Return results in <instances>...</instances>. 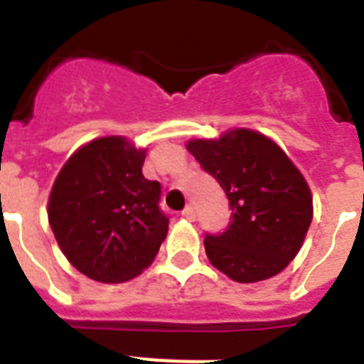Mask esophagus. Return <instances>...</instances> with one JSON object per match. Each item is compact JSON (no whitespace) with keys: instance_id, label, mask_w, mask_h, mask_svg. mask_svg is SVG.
Wrapping results in <instances>:
<instances>
[{"instance_id":"34e87169","label":"esophagus","mask_w":364,"mask_h":364,"mask_svg":"<svg viewBox=\"0 0 364 364\" xmlns=\"http://www.w3.org/2000/svg\"><path fill=\"white\" fill-rule=\"evenodd\" d=\"M181 215L185 217V219H188V221H193L194 217H196V211H194L193 205H187V208L181 211Z\"/></svg>"}]
</instances>
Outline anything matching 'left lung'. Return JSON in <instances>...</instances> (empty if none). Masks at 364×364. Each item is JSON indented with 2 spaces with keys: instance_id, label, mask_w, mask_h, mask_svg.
<instances>
[{
  "instance_id": "1",
  "label": "left lung",
  "mask_w": 364,
  "mask_h": 364,
  "mask_svg": "<svg viewBox=\"0 0 364 364\" xmlns=\"http://www.w3.org/2000/svg\"><path fill=\"white\" fill-rule=\"evenodd\" d=\"M188 153L225 191L230 221L205 234V255L240 283L276 276L302 247L311 223L308 183L276 143L253 130L194 139Z\"/></svg>"
}]
</instances>
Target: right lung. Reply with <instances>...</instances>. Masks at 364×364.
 Here are the masks:
<instances>
[{"label": "right lung", "instance_id": "obj_1", "mask_svg": "<svg viewBox=\"0 0 364 364\" xmlns=\"http://www.w3.org/2000/svg\"><path fill=\"white\" fill-rule=\"evenodd\" d=\"M145 151L124 137H100L60 170L48 223L77 270L102 283L132 279L147 268L168 232L159 181L143 177Z\"/></svg>", "mask_w": 364, "mask_h": 364}]
</instances>
